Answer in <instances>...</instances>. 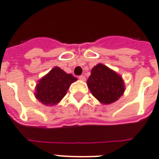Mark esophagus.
Segmentation results:
<instances>
[{"mask_svg": "<svg viewBox=\"0 0 159 159\" xmlns=\"http://www.w3.org/2000/svg\"><path fill=\"white\" fill-rule=\"evenodd\" d=\"M79 79L82 80V81H85V80H86V77H85V76L82 75V76H80L79 77Z\"/></svg>", "mask_w": 159, "mask_h": 159, "instance_id": "esophagus-1", "label": "esophagus"}]
</instances>
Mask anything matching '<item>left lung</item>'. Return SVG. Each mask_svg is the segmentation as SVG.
<instances>
[{
    "label": "left lung",
    "mask_w": 159,
    "mask_h": 159,
    "mask_svg": "<svg viewBox=\"0 0 159 159\" xmlns=\"http://www.w3.org/2000/svg\"><path fill=\"white\" fill-rule=\"evenodd\" d=\"M87 84L93 97L105 105L115 102L125 92L121 75L102 63L93 66Z\"/></svg>",
    "instance_id": "left-lung-1"
}]
</instances>
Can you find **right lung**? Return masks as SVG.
I'll use <instances>...</instances> for the list:
<instances>
[{
  "label": "right lung",
  "mask_w": 159,
  "mask_h": 159,
  "mask_svg": "<svg viewBox=\"0 0 159 159\" xmlns=\"http://www.w3.org/2000/svg\"><path fill=\"white\" fill-rule=\"evenodd\" d=\"M77 80L71 73L55 66L38 80L34 95L45 106H55L65 97L71 83Z\"/></svg>",
  "instance_id": "obj_1"
}]
</instances>
